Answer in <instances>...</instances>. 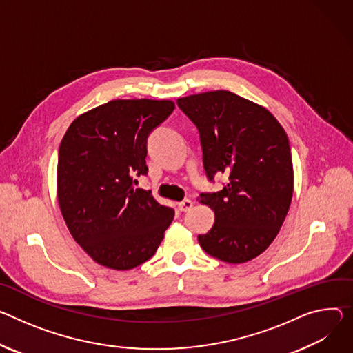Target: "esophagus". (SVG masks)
<instances>
[{
	"instance_id": "1",
	"label": "esophagus",
	"mask_w": 353,
	"mask_h": 353,
	"mask_svg": "<svg viewBox=\"0 0 353 353\" xmlns=\"http://www.w3.org/2000/svg\"><path fill=\"white\" fill-rule=\"evenodd\" d=\"M191 208H193V201H191V200H183L181 203H179V210L183 211V212H187Z\"/></svg>"
}]
</instances>
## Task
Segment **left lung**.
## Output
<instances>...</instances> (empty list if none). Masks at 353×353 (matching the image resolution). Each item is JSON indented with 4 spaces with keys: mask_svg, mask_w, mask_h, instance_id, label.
<instances>
[{
    "mask_svg": "<svg viewBox=\"0 0 353 353\" xmlns=\"http://www.w3.org/2000/svg\"><path fill=\"white\" fill-rule=\"evenodd\" d=\"M200 134L204 170L228 183L200 201L214 210L212 228L199 235L204 252L227 263H243L276 238L293 197V162L288 138L263 107L216 90L177 100Z\"/></svg>",
    "mask_w": 353,
    "mask_h": 353,
    "instance_id": "left-lung-1",
    "label": "left lung"
}]
</instances>
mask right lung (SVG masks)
<instances>
[{
  "instance_id": "right-lung-1",
  "label": "right lung",
  "mask_w": 353,
  "mask_h": 353,
  "mask_svg": "<svg viewBox=\"0 0 353 353\" xmlns=\"http://www.w3.org/2000/svg\"><path fill=\"white\" fill-rule=\"evenodd\" d=\"M173 110L168 100H114L76 118L61 139V215L76 242L105 268L130 270L149 261L173 221V208L132 184L148 174V137Z\"/></svg>"
}]
</instances>
